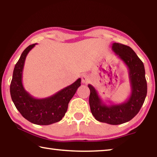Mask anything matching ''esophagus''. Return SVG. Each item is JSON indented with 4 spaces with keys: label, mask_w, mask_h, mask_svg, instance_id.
<instances>
[{
    "label": "esophagus",
    "mask_w": 157,
    "mask_h": 157,
    "mask_svg": "<svg viewBox=\"0 0 157 157\" xmlns=\"http://www.w3.org/2000/svg\"><path fill=\"white\" fill-rule=\"evenodd\" d=\"M90 81V77L87 75H83L82 76V82L84 84L89 83Z\"/></svg>",
    "instance_id": "34e87169"
}]
</instances>
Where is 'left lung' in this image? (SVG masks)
<instances>
[{
  "label": "left lung",
  "instance_id": "8db88e82",
  "mask_svg": "<svg viewBox=\"0 0 157 157\" xmlns=\"http://www.w3.org/2000/svg\"><path fill=\"white\" fill-rule=\"evenodd\" d=\"M113 51L128 68L131 84V94L125 102L121 104L105 105L96 90L91 84L89 105L93 116L98 121L110 124H120L131 121L139 113L147 95V82L144 64L129 46L113 43Z\"/></svg>",
  "mask_w": 157,
  "mask_h": 157
}]
</instances>
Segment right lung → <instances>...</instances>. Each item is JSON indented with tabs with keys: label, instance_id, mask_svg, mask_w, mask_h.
<instances>
[{
	"label": "right lung",
	"instance_id": "1",
	"mask_svg": "<svg viewBox=\"0 0 157 157\" xmlns=\"http://www.w3.org/2000/svg\"><path fill=\"white\" fill-rule=\"evenodd\" d=\"M35 45L26 48L16 63L10 84V95L16 108L26 120L39 125H48L60 121L65 116L69 102L81 85V79L50 97L37 99L32 96L23 87L22 76L25 58Z\"/></svg>",
	"mask_w": 157,
	"mask_h": 157
}]
</instances>
